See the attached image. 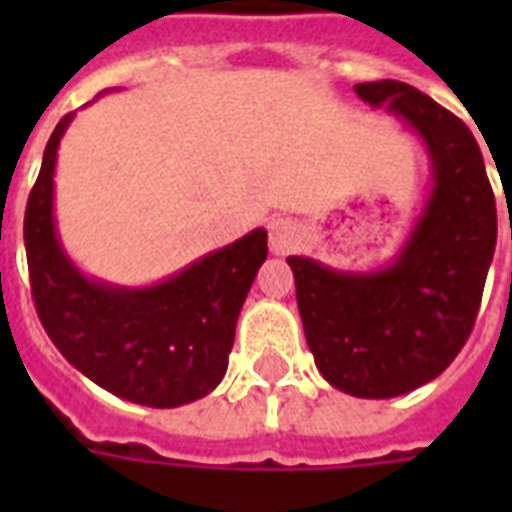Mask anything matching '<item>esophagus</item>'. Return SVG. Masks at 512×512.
Masks as SVG:
<instances>
[{
    "label": "esophagus",
    "instance_id": "esophagus-1",
    "mask_svg": "<svg viewBox=\"0 0 512 512\" xmlns=\"http://www.w3.org/2000/svg\"><path fill=\"white\" fill-rule=\"evenodd\" d=\"M303 239V225L292 217H273L268 223V244H271L273 255H289L292 249L303 244Z\"/></svg>",
    "mask_w": 512,
    "mask_h": 512
}]
</instances>
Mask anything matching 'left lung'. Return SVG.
Returning <instances> with one entry per match:
<instances>
[{
  "mask_svg": "<svg viewBox=\"0 0 512 512\" xmlns=\"http://www.w3.org/2000/svg\"><path fill=\"white\" fill-rule=\"evenodd\" d=\"M404 119L430 156L433 185L396 260L335 271L287 257L305 340L324 380L356 398H393L436 380L476 324L497 244V207L473 132L412 84L353 87Z\"/></svg>",
  "mask_w": 512,
  "mask_h": 512,
  "instance_id": "left-lung-1",
  "label": "left lung"
}]
</instances>
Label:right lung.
<instances>
[{"instance_id": "right-lung-1", "label": "right lung", "mask_w": 512, "mask_h": 512, "mask_svg": "<svg viewBox=\"0 0 512 512\" xmlns=\"http://www.w3.org/2000/svg\"><path fill=\"white\" fill-rule=\"evenodd\" d=\"M71 119L63 116L50 135L23 220L36 313L68 364L108 393L156 409L191 404L228 369L241 305L268 257V233L255 228L151 287L84 276L55 225L52 177Z\"/></svg>"}]
</instances>
